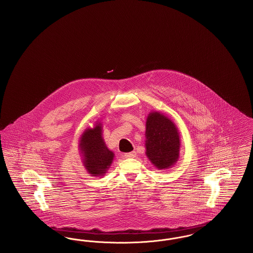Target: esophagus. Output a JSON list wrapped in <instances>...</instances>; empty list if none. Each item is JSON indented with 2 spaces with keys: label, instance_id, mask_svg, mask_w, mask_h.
<instances>
[{
  "label": "esophagus",
  "instance_id": "34e87169",
  "mask_svg": "<svg viewBox=\"0 0 253 253\" xmlns=\"http://www.w3.org/2000/svg\"><path fill=\"white\" fill-rule=\"evenodd\" d=\"M135 156H136V153H135V152H131V153H126V154H124L123 157H125V158H133V157H135Z\"/></svg>",
  "mask_w": 253,
  "mask_h": 253
}]
</instances>
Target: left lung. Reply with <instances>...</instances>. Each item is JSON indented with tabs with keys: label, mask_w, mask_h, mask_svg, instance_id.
Returning <instances> with one entry per match:
<instances>
[{
	"label": "left lung",
	"mask_w": 253,
	"mask_h": 253,
	"mask_svg": "<svg viewBox=\"0 0 253 253\" xmlns=\"http://www.w3.org/2000/svg\"><path fill=\"white\" fill-rule=\"evenodd\" d=\"M146 155L159 169L170 168L179 157L180 139L175 124L163 114L151 112L146 121Z\"/></svg>",
	"instance_id": "left-lung-1"
}]
</instances>
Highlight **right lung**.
<instances>
[{
  "instance_id": "right-lung-1",
  "label": "right lung",
  "mask_w": 253,
  "mask_h": 253,
  "mask_svg": "<svg viewBox=\"0 0 253 253\" xmlns=\"http://www.w3.org/2000/svg\"><path fill=\"white\" fill-rule=\"evenodd\" d=\"M80 152L84 157L85 169L91 175L99 176L106 173L113 162L114 153L104 142L100 123L85 130L80 140Z\"/></svg>"
}]
</instances>
